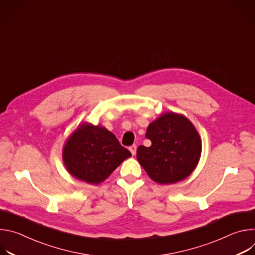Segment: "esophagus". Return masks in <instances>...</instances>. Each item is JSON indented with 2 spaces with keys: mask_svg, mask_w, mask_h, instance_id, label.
<instances>
[{
  "mask_svg": "<svg viewBox=\"0 0 255 255\" xmlns=\"http://www.w3.org/2000/svg\"><path fill=\"white\" fill-rule=\"evenodd\" d=\"M129 150L131 151L132 155H135V153H136V150H137V146H136L135 144H133V145H131V146L129 147Z\"/></svg>",
  "mask_w": 255,
  "mask_h": 255,
  "instance_id": "esophagus-1",
  "label": "esophagus"
}]
</instances>
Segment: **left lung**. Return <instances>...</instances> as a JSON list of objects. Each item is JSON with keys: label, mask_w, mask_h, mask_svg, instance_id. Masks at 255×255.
Masks as SVG:
<instances>
[{"label": "left lung", "mask_w": 255, "mask_h": 255, "mask_svg": "<svg viewBox=\"0 0 255 255\" xmlns=\"http://www.w3.org/2000/svg\"><path fill=\"white\" fill-rule=\"evenodd\" d=\"M145 137L151 145H140L136 157L156 183L175 184L188 177L198 165L202 141L195 126L184 115L162 114L148 125Z\"/></svg>", "instance_id": "obj_1"}]
</instances>
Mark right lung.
Instances as JSON below:
<instances>
[{
  "instance_id": "right-lung-1",
  "label": "right lung",
  "mask_w": 255,
  "mask_h": 255,
  "mask_svg": "<svg viewBox=\"0 0 255 255\" xmlns=\"http://www.w3.org/2000/svg\"><path fill=\"white\" fill-rule=\"evenodd\" d=\"M131 152L103 126L83 123L67 139L62 158L67 171L88 184L98 185L110 175Z\"/></svg>"
}]
</instances>
